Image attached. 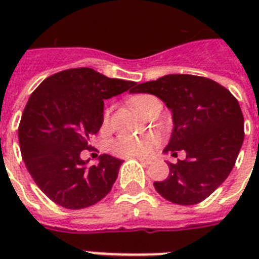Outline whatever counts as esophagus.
I'll use <instances>...</instances> for the list:
<instances>
[{"label": "esophagus", "instance_id": "esophagus-1", "mask_svg": "<svg viewBox=\"0 0 259 259\" xmlns=\"http://www.w3.org/2000/svg\"><path fill=\"white\" fill-rule=\"evenodd\" d=\"M136 158L140 160L142 164H145V165H150V164H152V160H150V158H142V157H136Z\"/></svg>", "mask_w": 259, "mask_h": 259}]
</instances>
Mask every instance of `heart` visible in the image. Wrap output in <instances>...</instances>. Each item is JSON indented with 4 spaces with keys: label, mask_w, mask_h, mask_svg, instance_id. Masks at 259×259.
Listing matches in <instances>:
<instances>
[{
    "label": "heart",
    "mask_w": 259,
    "mask_h": 259,
    "mask_svg": "<svg viewBox=\"0 0 259 259\" xmlns=\"http://www.w3.org/2000/svg\"><path fill=\"white\" fill-rule=\"evenodd\" d=\"M149 95H141V97H136L132 101L133 106L138 111H141L142 106L145 105L146 102L149 101ZM109 117V111H106L105 121ZM157 145V138L154 136H140V137H133V136H123V137L117 138L115 141L111 142V150L117 156L122 157H142V156H148L152 153L154 146Z\"/></svg>",
    "instance_id": "1"
}]
</instances>
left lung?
Instances as JSON below:
<instances>
[{
	"label": "left lung",
	"instance_id": "obj_1",
	"mask_svg": "<svg viewBox=\"0 0 259 259\" xmlns=\"http://www.w3.org/2000/svg\"><path fill=\"white\" fill-rule=\"evenodd\" d=\"M133 93L152 94L172 111L173 130L164 153L185 160L168 162L169 175L154 181L164 199L181 205L208 197L233 170L245 137L239 103L229 90L208 78L170 74L137 84Z\"/></svg>",
	"mask_w": 259,
	"mask_h": 259
}]
</instances>
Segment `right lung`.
Instances as JSON below:
<instances>
[{
    "label": "right lung",
    "instance_id": "right-lung-1",
    "mask_svg": "<svg viewBox=\"0 0 259 259\" xmlns=\"http://www.w3.org/2000/svg\"><path fill=\"white\" fill-rule=\"evenodd\" d=\"M136 84L82 67L52 75L32 93L18 126L20 149L34 183L56 204L86 208L111 191L123 161L102 154L90 166L80 152L101 129L105 99L133 93Z\"/></svg>",
    "mask_w": 259,
    "mask_h": 259
}]
</instances>
